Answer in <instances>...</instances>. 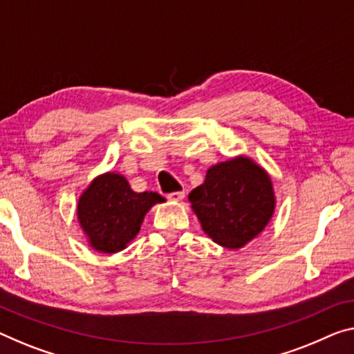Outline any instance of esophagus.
<instances>
[{
    "label": "esophagus",
    "mask_w": 354,
    "mask_h": 354,
    "mask_svg": "<svg viewBox=\"0 0 354 354\" xmlns=\"http://www.w3.org/2000/svg\"><path fill=\"white\" fill-rule=\"evenodd\" d=\"M185 198V192H174L167 194V199L174 201V203H177V201H182Z\"/></svg>",
    "instance_id": "1"
}]
</instances>
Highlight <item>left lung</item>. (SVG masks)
Wrapping results in <instances>:
<instances>
[{"label": "left lung", "mask_w": 354, "mask_h": 354, "mask_svg": "<svg viewBox=\"0 0 354 354\" xmlns=\"http://www.w3.org/2000/svg\"><path fill=\"white\" fill-rule=\"evenodd\" d=\"M188 199L204 232L226 248H241L253 241L275 209L269 174L247 156L212 166Z\"/></svg>", "instance_id": "1"}]
</instances>
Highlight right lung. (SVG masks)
I'll return each instance as SVG.
<instances>
[{
  "label": "right lung",
  "instance_id": "right-lung-1",
  "mask_svg": "<svg viewBox=\"0 0 354 354\" xmlns=\"http://www.w3.org/2000/svg\"><path fill=\"white\" fill-rule=\"evenodd\" d=\"M165 201L153 192L136 193L120 174L106 172L79 198L77 218L91 248L117 253L138 236L147 212Z\"/></svg>",
  "mask_w": 354,
  "mask_h": 354
}]
</instances>
